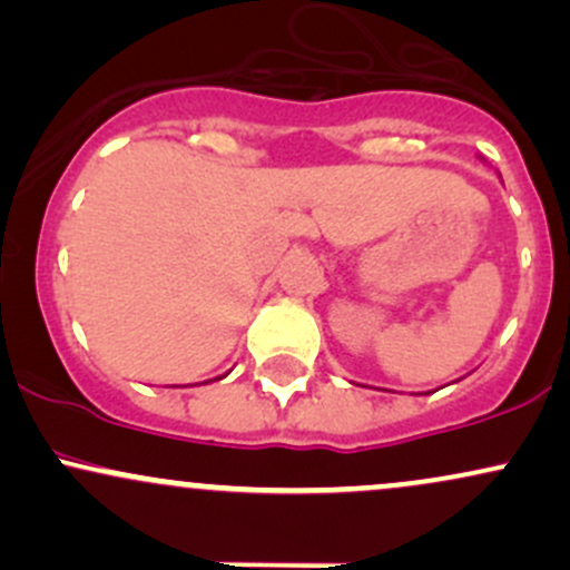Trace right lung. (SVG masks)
Wrapping results in <instances>:
<instances>
[{
	"mask_svg": "<svg viewBox=\"0 0 570 570\" xmlns=\"http://www.w3.org/2000/svg\"><path fill=\"white\" fill-rule=\"evenodd\" d=\"M222 377H225V375H222ZM222 377H214V381H222Z\"/></svg>",
	"mask_w": 570,
	"mask_h": 570,
	"instance_id": "add662e5",
	"label": "right lung"
}]
</instances>
